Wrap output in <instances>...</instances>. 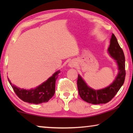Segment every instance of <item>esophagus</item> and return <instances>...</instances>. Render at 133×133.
Listing matches in <instances>:
<instances>
[{
	"mask_svg": "<svg viewBox=\"0 0 133 133\" xmlns=\"http://www.w3.org/2000/svg\"><path fill=\"white\" fill-rule=\"evenodd\" d=\"M69 66L70 67H73L76 66V63L74 62H69Z\"/></svg>",
	"mask_w": 133,
	"mask_h": 133,
	"instance_id": "obj_1",
	"label": "esophagus"
}]
</instances>
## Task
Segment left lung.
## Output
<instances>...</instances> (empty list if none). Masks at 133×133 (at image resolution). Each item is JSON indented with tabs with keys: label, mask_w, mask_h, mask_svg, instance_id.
Wrapping results in <instances>:
<instances>
[{
	"label": "left lung",
	"mask_w": 133,
	"mask_h": 133,
	"mask_svg": "<svg viewBox=\"0 0 133 133\" xmlns=\"http://www.w3.org/2000/svg\"><path fill=\"white\" fill-rule=\"evenodd\" d=\"M110 56L116 60L118 66V73L115 80L106 88L96 90L89 87L78 75L77 87L80 97L83 100L93 104H105L109 102L116 96L124 82L125 77V57L122 49L114 34L110 39V44L108 49Z\"/></svg>",
	"instance_id": "1"
}]
</instances>
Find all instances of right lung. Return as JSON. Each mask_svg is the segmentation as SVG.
I'll list each match as a JSON object with an SVG mask.
<instances>
[{
  "mask_svg": "<svg viewBox=\"0 0 133 133\" xmlns=\"http://www.w3.org/2000/svg\"><path fill=\"white\" fill-rule=\"evenodd\" d=\"M59 73V70L56 72L48 80L35 89L24 90L17 88L12 84L9 78L8 80L16 94L22 100L29 103L40 104L48 102L54 96L55 93L56 80Z\"/></svg>",
  "mask_w": 133,
  "mask_h": 133,
  "instance_id": "add662e5",
  "label": "right lung"
}]
</instances>
